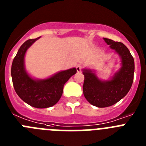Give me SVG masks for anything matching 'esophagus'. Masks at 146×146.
<instances>
[{
	"label": "esophagus",
	"mask_w": 146,
	"mask_h": 146,
	"mask_svg": "<svg viewBox=\"0 0 146 146\" xmlns=\"http://www.w3.org/2000/svg\"><path fill=\"white\" fill-rule=\"evenodd\" d=\"M82 69V66L81 65V64H78V65H77V66H76V69H77V72H81Z\"/></svg>",
	"instance_id": "34e87169"
}]
</instances>
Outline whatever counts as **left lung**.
Instances as JSON below:
<instances>
[{"mask_svg": "<svg viewBox=\"0 0 146 146\" xmlns=\"http://www.w3.org/2000/svg\"><path fill=\"white\" fill-rule=\"evenodd\" d=\"M104 40L118 54L121 67L110 80H101L91 69H82L83 94L90 104L98 108L112 106L124 97L131 88L135 72V61L129 49L121 42L107 38Z\"/></svg>", "mask_w": 146, "mask_h": 146, "instance_id": "obj_1", "label": "left lung"}]
</instances>
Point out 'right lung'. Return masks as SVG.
Here are the masks:
<instances>
[{
  "mask_svg": "<svg viewBox=\"0 0 146 146\" xmlns=\"http://www.w3.org/2000/svg\"><path fill=\"white\" fill-rule=\"evenodd\" d=\"M28 39L22 44L11 65L13 86L19 97L31 106L47 108L55 105L63 94L64 86L77 72L76 68L59 72L52 77L43 80L32 78L25 69L26 51L37 39Z\"/></svg>",
  "mask_w": 146,
  "mask_h": 146,
  "instance_id": "1",
  "label": "right lung"
}]
</instances>
